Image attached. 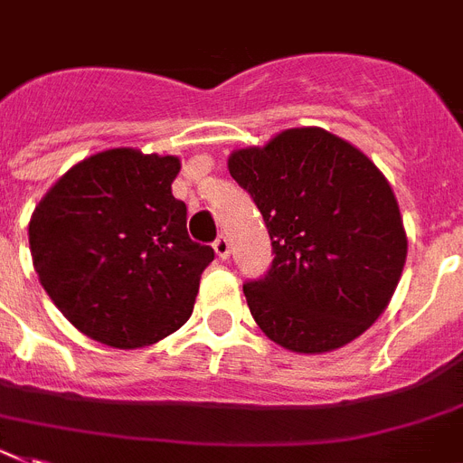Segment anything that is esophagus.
Returning <instances> with one entry per match:
<instances>
[{"instance_id": "34e87169", "label": "esophagus", "mask_w": 463, "mask_h": 463, "mask_svg": "<svg viewBox=\"0 0 463 463\" xmlns=\"http://www.w3.org/2000/svg\"><path fill=\"white\" fill-rule=\"evenodd\" d=\"M213 251H216L219 259H228V254H231V242H228L225 235H219V238L213 240Z\"/></svg>"}]
</instances>
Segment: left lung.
<instances>
[{"label":"left lung","instance_id":"left-lung-1","mask_svg":"<svg viewBox=\"0 0 463 463\" xmlns=\"http://www.w3.org/2000/svg\"><path fill=\"white\" fill-rule=\"evenodd\" d=\"M228 169L273 242V266L242 287L256 325L294 353H327L357 339L388 306L407 259L383 174L317 127L235 150Z\"/></svg>","mask_w":463,"mask_h":463}]
</instances>
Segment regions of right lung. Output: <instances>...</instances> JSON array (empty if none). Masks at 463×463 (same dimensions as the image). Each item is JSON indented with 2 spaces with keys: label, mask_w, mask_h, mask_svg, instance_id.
I'll list each match as a JSON object with an SVG mask.
<instances>
[{
  "label": "right lung",
  "mask_w": 463,
  "mask_h": 463,
  "mask_svg": "<svg viewBox=\"0 0 463 463\" xmlns=\"http://www.w3.org/2000/svg\"><path fill=\"white\" fill-rule=\"evenodd\" d=\"M181 162L112 147L77 162L30 219L42 287L81 334L141 348L193 313L213 250L188 238L185 204L172 195Z\"/></svg>",
  "instance_id": "1"
}]
</instances>
